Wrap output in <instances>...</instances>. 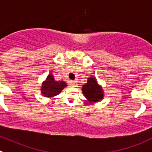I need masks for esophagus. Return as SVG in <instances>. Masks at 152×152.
Instances as JSON below:
<instances>
[{
    "label": "esophagus",
    "instance_id": "esophagus-1",
    "mask_svg": "<svg viewBox=\"0 0 152 152\" xmlns=\"http://www.w3.org/2000/svg\"><path fill=\"white\" fill-rule=\"evenodd\" d=\"M76 83H77V82L76 81V80H74V81H70V85L72 86H76Z\"/></svg>",
    "mask_w": 152,
    "mask_h": 152
}]
</instances>
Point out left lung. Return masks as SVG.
I'll return each instance as SVG.
<instances>
[{
    "instance_id": "left-lung-1",
    "label": "left lung",
    "mask_w": 152,
    "mask_h": 152,
    "mask_svg": "<svg viewBox=\"0 0 152 152\" xmlns=\"http://www.w3.org/2000/svg\"><path fill=\"white\" fill-rule=\"evenodd\" d=\"M82 91L89 103L101 102L104 96L103 88L98 84L95 76H90L88 78L87 83L83 85Z\"/></svg>"
}]
</instances>
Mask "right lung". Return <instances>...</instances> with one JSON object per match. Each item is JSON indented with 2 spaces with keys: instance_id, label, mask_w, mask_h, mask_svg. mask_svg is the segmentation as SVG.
<instances>
[{
  "instance_id": "obj_1",
  "label": "right lung",
  "mask_w": 152,
  "mask_h": 152,
  "mask_svg": "<svg viewBox=\"0 0 152 152\" xmlns=\"http://www.w3.org/2000/svg\"><path fill=\"white\" fill-rule=\"evenodd\" d=\"M67 84L64 81H56L53 73H50L41 86V94L47 98H53L59 95Z\"/></svg>"
}]
</instances>
